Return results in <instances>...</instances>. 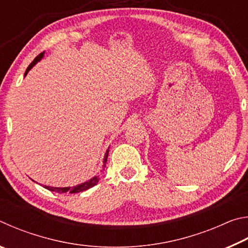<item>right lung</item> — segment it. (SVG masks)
Here are the masks:
<instances>
[{"label": "right lung", "instance_id": "obj_1", "mask_svg": "<svg viewBox=\"0 0 248 248\" xmlns=\"http://www.w3.org/2000/svg\"><path fill=\"white\" fill-rule=\"evenodd\" d=\"M44 54H45V52L38 54V56H37V57L35 58V60H33V61L31 62V63L28 65L26 72H25V74H24V78L26 77L29 71H31V70L33 68V66H35V65H36L37 63H38V62L41 60V59L44 58ZM108 152H109V149L106 151V153H105L104 162H103V170H104L105 167H106V162H107V157H108ZM98 180H99V176L96 175V176H94L93 178H91V179L87 180V182H84V183L79 184V185H77V186H73V187H50V186H44V187L46 188V189H48V190H50V191L59 192V194H66V192H70V194H78V192L87 190V189H90V188L94 187L95 185L98 183Z\"/></svg>", "mask_w": 248, "mask_h": 248}]
</instances>
